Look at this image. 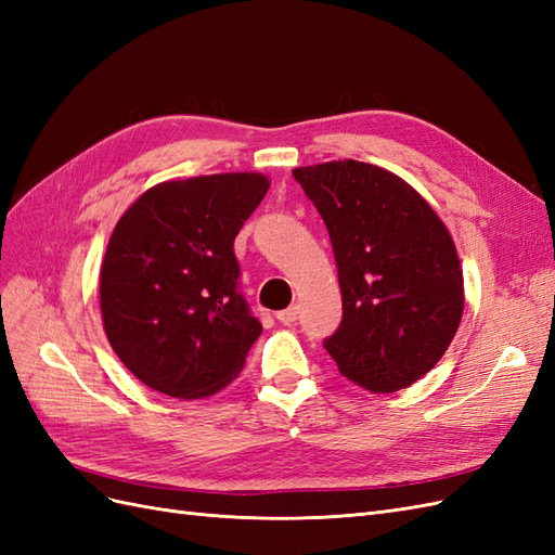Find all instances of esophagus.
<instances>
[{"label": "esophagus", "instance_id": "obj_1", "mask_svg": "<svg viewBox=\"0 0 555 555\" xmlns=\"http://www.w3.org/2000/svg\"><path fill=\"white\" fill-rule=\"evenodd\" d=\"M298 319V308L296 306H292V308H287V310H280L278 312V322L280 324H284V326H292L294 322Z\"/></svg>", "mask_w": 555, "mask_h": 555}]
</instances>
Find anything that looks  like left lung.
<instances>
[{
	"label": "left lung",
	"instance_id": "1",
	"mask_svg": "<svg viewBox=\"0 0 555 555\" xmlns=\"http://www.w3.org/2000/svg\"><path fill=\"white\" fill-rule=\"evenodd\" d=\"M328 229L343 322L324 347L365 391L393 393L442 359L461 324L463 271L447 227L405 180L365 162L300 166Z\"/></svg>",
	"mask_w": 555,
	"mask_h": 555
}]
</instances>
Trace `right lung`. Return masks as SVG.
Wrapping results in <instances>:
<instances>
[{
  "mask_svg": "<svg viewBox=\"0 0 555 555\" xmlns=\"http://www.w3.org/2000/svg\"><path fill=\"white\" fill-rule=\"evenodd\" d=\"M266 192L259 173L169 180L115 224L99 275L104 331L150 389L206 398L243 371L261 322L238 289L233 241Z\"/></svg>",
  "mask_w": 555,
  "mask_h": 555,
  "instance_id": "add662e5",
  "label": "right lung"
}]
</instances>
